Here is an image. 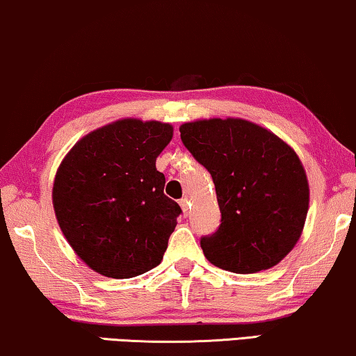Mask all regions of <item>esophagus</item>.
<instances>
[{"instance_id":"esophagus-1","label":"esophagus","mask_w":356,"mask_h":356,"mask_svg":"<svg viewBox=\"0 0 356 356\" xmlns=\"http://www.w3.org/2000/svg\"><path fill=\"white\" fill-rule=\"evenodd\" d=\"M179 204H180V208H182V211H184L185 216H187V214L190 213V202H188V198L187 197L182 198L179 202Z\"/></svg>"}]
</instances>
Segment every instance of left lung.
I'll list each match as a JSON object with an SVG mask.
<instances>
[{"mask_svg": "<svg viewBox=\"0 0 356 356\" xmlns=\"http://www.w3.org/2000/svg\"><path fill=\"white\" fill-rule=\"evenodd\" d=\"M180 138L211 174L221 224L200 240L214 266L237 274L269 269L298 242L309 187L297 153L277 135L243 119L180 126Z\"/></svg>", "mask_w": 356, "mask_h": 356, "instance_id": "obj_1", "label": "left lung"}]
</instances>
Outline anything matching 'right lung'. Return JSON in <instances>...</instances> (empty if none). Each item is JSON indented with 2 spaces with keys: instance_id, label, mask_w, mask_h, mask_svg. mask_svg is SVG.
Listing matches in <instances>:
<instances>
[{
  "instance_id": "1",
  "label": "right lung",
  "mask_w": 356,
  "mask_h": 356,
  "mask_svg": "<svg viewBox=\"0 0 356 356\" xmlns=\"http://www.w3.org/2000/svg\"><path fill=\"white\" fill-rule=\"evenodd\" d=\"M171 138V124L121 119L85 135L63 159L53 185L58 224L102 276L129 279L161 263L182 213L156 169Z\"/></svg>"
}]
</instances>
